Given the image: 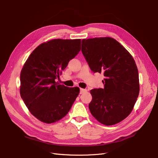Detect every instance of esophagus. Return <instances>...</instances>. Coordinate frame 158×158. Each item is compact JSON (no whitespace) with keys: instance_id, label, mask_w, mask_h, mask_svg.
<instances>
[{"instance_id":"esophagus-1","label":"esophagus","mask_w":158,"mask_h":158,"mask_svg":"<svg viewBox=\"0 0 158 158\" xmlns=\"http://www.w3.org/2000/svg\"><path fill=\"white\" fill-rule=\"evenodd\" d=\"M87 92V89H86L80 88V92H79V94H83V93H85V92Z\"/></svg>"}]
</instances>
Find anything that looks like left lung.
Wrapping results in <instances>:
<instances>
[{
	"mask_svg": "<svg viewBox=\"0 0 158 158\" xmlns=\"http://www.w3.org/2000/svg\"><path fill=\"white\" fill-rule=\"evenodd\" d=\"M81 51L93 72L102 73L104 88L90 91L89 109L106 126L125 119L139 95V75L133 57L118 41L110 37L83 39Z\"/></svg>",
	"mask_w": 158,
	"mask_h": 158,
	"instance_id": "8db88e82",
	"label": "left lung"
}]
</instances>
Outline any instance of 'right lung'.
Returning <instances> with one entry per match:
<instances>
[{
	"instance_id": "obj_1",
	"label": "right lung",
	"mask_w": 158,
	"mask_h": 158,
	"mask_svg": "<svg viewBox=\"0 0 158 158\" xmlns=\"http://www.w3.org/2000/svg\"><path fill=\"white\" fill-rule=\"evenodd\" d=\"M81 51V40H50L37 47L20 73V96L32 115L51 123L69 113L79 93L56 82Z\"/></svg>"
}]
</instances>
